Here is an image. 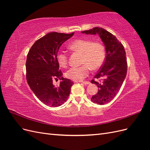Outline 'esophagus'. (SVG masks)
Listing matches in <instances>:
<instances>
[{"label": "esophagus", "instance_id": "esophagus-1", "mask_svg": "<svg viewBox=\"0 0 150 150\" xmlns=\"http://www.w3.org/2000/svg\"><path fill=\"white\" fill-rule=\"evenodd\" d=\"M82 83H83V84H90V82L89 81H83V82H81Z\"/></svg>", "mask_w": 150, "mask_h": 150}]
</instances>
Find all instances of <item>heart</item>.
I'll list each match as a JSON object with an SVG mask.
<instances>
[{
	"label": "heart",
	"instance_id": "heart-1",
	"mask_svg": "<svg viewBox=\"0 0 150 150\" xmlns=\"http://www.w3.org/2000/svg\"><path fill=\"white\" fill-rule=\"evenodd\" d=\"M69 48L72 51L81 53L83 66L72 67L66 72L68 79L74 81H81L87 77L90 69L96 70L100 68L105 60L106 51L103 45L99 42H93L86 39H79L72 41ZM56 59L60 66L66 67L68 62L67 54L64 51H59Z\"/></svg>",
	"mask_w": 150,
	"mask_h": 150
}]
</instances>
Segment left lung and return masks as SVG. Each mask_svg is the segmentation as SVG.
Returning a JSON list of instances; mask_svg holds the SVG:
<instances>
[{
  "label": "left lung",
  "instance_id": "1",
  "mask_svg": "<svg viewBox=\"0 0 150 150\" xmlns=\"http://www.w3.org/2000/svg\"><path fill=\"white\" fill-rule=\"evenodd\" d=\"M86 34L96 35L100 37L106 52L103 65L94 78H103L102 83L93 79L91 83L96 84L98 92L91 98V101L100 105L111 101L118 93L127 73L126 52L122 44L114 35L101 28H94L82 31Z\"/></svg>",
  "mask_w": 150,
  "mask_h": 150
}]
</instances>
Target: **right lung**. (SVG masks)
I'll use <instances>...</instances> for the list:
<instances>
[{
  "instance_id": "obj_1",
  "label": "right lung",
  "mask_w": 150,
  "mask_h": 150,
  "mask_svg": "<svg viewBox=\"0 0 150 150\" xmlns=\"http://www.w3.org/2000/svg\"><path fill=\"white\" fill-rule=\"evenodd\" d=\"M74 33L64 34L50 33L34 42L26 60V79L30 88L40 101L51 107L60 106L69 97L73 82L62 78V71L56 56L62 43L71 38ZM62 80L55 86L52 80Z\"/></svg>"
}]
</instances>
